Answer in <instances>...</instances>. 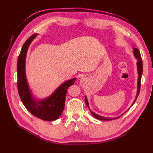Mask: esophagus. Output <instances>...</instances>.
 <instances>
[{
    "mask_svg": "<svg viewBox=\"0 0 153 153\" xmlns=\"http://www.w3.org/2000/svg\"><path fill=\"white\" fill-rule=\"evenodd\" d=\"M86 83V80L85 78H83V77H82V78H81L80 79V84L81 85L84 87V85H85V84Z\"/></svg>",
    "mask_w": 153,
    "mask_h": 153,
    "instance_id": "34e87169",
    "label": "esophagus"
}]
</instances>
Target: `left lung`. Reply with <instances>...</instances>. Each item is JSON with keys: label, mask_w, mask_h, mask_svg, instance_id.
<instances>
[{"label": "left lung", "mask_w": 153, "mask_h": 153, "mask_svg": "<svg viewBox=\"0 0 153 153\" xmlns=\"http://www.w3.org/2000/svg\"><path fill=\"white\" fill-rule=\"evenodd\" d=\"M134 56H135L136 58H137V61H138L137 65V70H138L139 77H138V82H137V83H138V85H137V95H136V99H135L134 102H133L132 105H134V102H135V100H137V97L139 95V92H140L141 79V76H142V73H143V62H142V60H141V54H140V53H139V51L137 49V48H134ZM85 103H86L87 107H88V108H89V103H88V101H87V99L86 98V97H85ZM89 110H90V108H89ZM90 112H91V114L94 117H95V118H96L97 119L100 120H105V121H106V120H108H108H113L117 119V118H120V117H121L123 114H124V113L122 114L121 116H120L118 117H116V118H106V117H104V116H99L98 114H97L93 112L91 110H90Z\"/></svg>", "instance_id": "8db88e82"}]
</instances>
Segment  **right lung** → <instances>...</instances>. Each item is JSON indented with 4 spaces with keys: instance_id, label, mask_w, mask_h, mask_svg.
<instances>
[{
    "instance_id": "add662e5",
    "label": "right lung",
    "mask_w": 153,
    "mask_h": 153,
    "mask_svg": "<svg viewBox=\"0 0 153 153\" xmlns=\"http://www.w3.org/2000/svg\"><path fill=\"white\" fill-rule=\"evenodd\" d=\"M36 36L37 34H34L27 39L19 54L17 64L18 93L22 103L33 116L45 121H53L59 118L63 112L67 89L75 83L76 78L68 80L61 84L47 99L36 100L33 98L25 76V64L27 48Z\"/></svg>"
}]
</instances>
